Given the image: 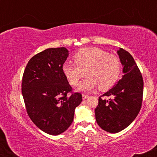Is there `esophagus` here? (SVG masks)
<instances>
[{"label": "esophagus", "instance_id": "34e87169", "mask_svg": "<svg viewBox=\"0 0 157 157\" xmlns=\"http://www.w3.org/2000/svg\"><path fill=\"white\" fill-rule=\"evenodd\" d=\"M82 100H86V99H87L88 97H89V95H86V94H82Z\"/></svg>", "mask_w": 157, "mask_h": 157}]
</instances>
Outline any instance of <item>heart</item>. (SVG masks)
I'll use <instances>...</instances> for the list:
<instances>
[{"instance_id":"obj_1","label":"heart","mask_w":157,"mask_h":157,"mask_svg":"<svg viewBox=\"0 0 157 157\" xmlns=\"http://www.w3.org/2000/svg\"><path fill=\"white\" fill-rule=\"evenodd\" d=\"M75 64L65 63L63 72L71 86H77L84 77L78 90L90 91L98 86L101 91L111 88L121 72V61L117 56L97 47H86L78 50L73 57Z\"/></svg>"}]
</instances>
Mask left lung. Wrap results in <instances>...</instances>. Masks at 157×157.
Returning <instances> with one entry per match:
<instances>
[{"mask_svg": "<svg viewBox=\"0 0 157 157\" xmlns=\"http://www.w3.org/2000/svg\"><path fill=\"white\" fill-rule=\"evenodd\" d=\"M117 54L124 75L117 83L99 97L95 118L99 126L109 133H118L127 128L140 112L143 95V80L134 59L120 48ZM102 96H110L109 100Z\"/></svg>", "mask_w": 157, "mask_h": 157, "instance_id": "8db88e82", "label": "left lung"}]
</instances>
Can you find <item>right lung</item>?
Wrapping results in <instances>:
<instances>
[{
    "label": "right lung",
    "instance_id": "right-lung-1",
    "mask_svg": "<svg viewBox=\"0 0 157 157\" xmlns=\"http://www.w3.org/2000/svg\"><path fill=\"white\" fill-rule=\"evenodd\" d=\"M68 56L65 47L49 48L30 59L24 70L22 94L26 111L40 130L50 135L63 133L72 123L82 94L71 92L63 72Z\"/></svg>",
    "mask_w": 157,
    "mask_h": 157
}]
</instances>
